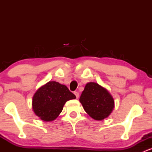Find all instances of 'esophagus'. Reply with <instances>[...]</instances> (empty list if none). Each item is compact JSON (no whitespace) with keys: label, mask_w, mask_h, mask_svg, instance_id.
Instances as JSON below:
<instances>
[{"label":"esophagus","mask_w":152,"mask_h":152,"mask_svg":"<svg viewBox=\"0 0 152 152\" xmlns=\"http://www.w3.org/2000/svg\"><path fill=\"white\" fill-rule=\"evenodd\" d=\"M74 94H75V96H76V99H78V97H79V94H78V92H77V91H74Z\"/></svg>","instance_id":"obj_1"}]
</instances>
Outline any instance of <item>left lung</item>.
I'll return each mask as SVG.
<instances>
[{"label": "left lung", "instance_id": "left-lung-1", "mask_svg": "<svg viewBox=\"0 0 152 152\" xmlns=\"http://www.w3.org/2000/svg\"><path fill=\"white\" fill-rule=\"evenodd\" d=\"M85 111L94 119L108 117L114 107V101L105 88L94 82L86 83L79 99Z\"/></svg>", "mask_w": 152, "mask_h": 152}]
</instances>
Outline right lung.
Returning <instances> with one entry per match:
<instances>
[{"label": "right lung", "instance_id": "obj_1", "mask_svg": "<svg viewBox=\"0 0 152 152\" xmlns=\"http://www.w3.org/2000/svg\"><path fill=\"white\" fill-rule=\"evenodd\" d=\"M76 96L65 85L49 81L40 87L33 97L32 108L36 116L44 121H52L58 116L67 101Z\"/></svg>", "mask_w": 152, "mask_h": 152}]
</instances>
